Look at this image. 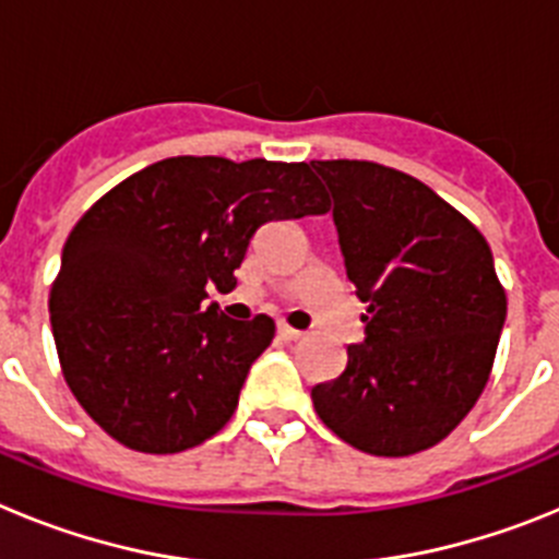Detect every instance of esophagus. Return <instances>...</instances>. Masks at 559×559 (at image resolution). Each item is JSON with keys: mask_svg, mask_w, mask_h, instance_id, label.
Masks as SVG:
<instances>
[{"mask_svg": "<svg viewBox=\"0 0 559 559\" xmlns=\"http://www.w3.org/2000/svg\"><path fill=\"white\" fill-rule=\"evenodd\" d=\"M276 330H280V335H283L285 341H299L305 335L302 330H294V328H288V324H280V328H276Z\"/></svg>", "mask_w": 559, "mask_h": 559, "instance_id": "obj_1", "label": "esophagus"}]
</instances>
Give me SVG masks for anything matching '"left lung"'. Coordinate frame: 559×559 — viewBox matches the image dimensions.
<instances>
[{"label": "left lung", "instance_id": "obj_1", "mask_svg": "<svg viewBox=\"0 0 559 559\" xmlns=\"http://www.w3.org/2000/svg\"><path fill=\"white\" fill-rule=\"evenodd\" d=\"M333 224L364 341L347 369L310 389L316 414L372 456L433 448L476 406L507 319L481 231L414 176L374 162H310Z\"/></svg>", "mask_w": 559, "mask_h": 559}]
</instances>
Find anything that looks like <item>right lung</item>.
<instances>
[{
  "label": "right lung",
  "mask_w": 559,
  "mask_h": 559,
  "mask_svg": "<svg viewBox=\"0 0 559 559\" xmlns=\"http://www.w3.org/2000/svg\"><path fill=\"white\" fill-rule=\"evenodd\" d=\"M328 210L305 162L173 156L108 190L69 231L49 294L63 378L88 417L142 453L215 437L274 319H229L206 288H235L263 224Z\"/></svg>",
  "instance_id": "add662e5"
}]
</instances>
